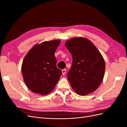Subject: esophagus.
<instances>
[{"label":"esophagus","instance_id":"34e87169","mask_svg":"<svg viewBox=\"0 0 127 127\" xmlns=\"http://www.w3.org/2000/svg\"><path fill=\"white\" fill-rule=\"evenodd\" d=\"M66 72V69H64L62 70V72H63V75H64L65 74V73Z\"/></svg>","mask_w":127,"mask_h":127}]
</instances>
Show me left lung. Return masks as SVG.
Instances as JSON below:
<instances>
[{"label": "left lung", "mask_w": 127, "mask_h": 127, "mask_svg": "<svg viewBox=\"0 0 127 127\" xmlns=\"http://www.w3.org/2000/svg\"><path fill=\"white\" fill-rule=\"evenodd\" d=\"M72 55L67 77L76 93L86 95L95 91L104 77L105 64L101 53L89 40L79 37L66 42Z\"/></svg>", "instance_id": "8db88e82"}]
</instances>
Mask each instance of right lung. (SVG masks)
Instances as JSON below:
<instances>
[{"mask_svg": "<svg viewBox=\"0 0 127 127\" xmlns=\"http://www.w3.org/2000/svg\"><path fill=\"white\" fill-rule=\"evenodd\" d=\"M60 43L57 40L36 44L25 56L22 75L26 86L34 93L49 94L59 81L62 71L56 66L55 52Z\"/></svg>", "mask_w": 127, "mask_h": 127, "instance_id": "add662e5", "label": "right lung"}]
</instances>
